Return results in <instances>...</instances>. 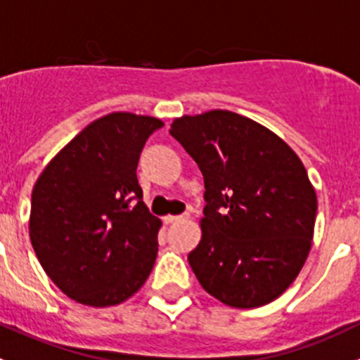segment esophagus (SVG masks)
I'll list each match as a JSON object with an SVG mask.
<instances>
[{"label":"esophagus","instance_id":"obj_1","mask_svg":"<svg viewBox=\"0 0 360 360\" xmlns=\"http://www.w3.org/2000/svg\"><path fill=\"white\" fill-rule=\"evenodd\" d=\"M188 215H167L165 217V222L167 224H176V222H181V220H186Z\"/></svg>","mask_w":360,"mask_h":360}]
</instances>
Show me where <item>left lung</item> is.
Here are the masks:
<instances>
[{
    "mask_svg": "<svg viewBox=\"0 0 360 360\" xmlns=\"http://www.w3.org/2000/svg\"><path fill=\"white\" fill-rule=\"evenodd\" d=\"M204 177L202 236L188 262L224 305L255 309L289 289L312 248L317 197L296 152L231 111L174 120Z\"/></svg>",
    "mask_w": 360,
    "mask_h": 360,
    "instance_id": "left-lung-1",
    "label": "left lung"
}]
</instances>
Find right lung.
I'll return each instance as SVG.
<instances>
[{
	"mask_svg": "<svg viewBox=\"0 0 360 360\" xmlns=\"http://www.w3.org/2000/svg\"><path fill=\"white\" fill-rule=\"evenodd\" d=\"M161 127L152 116H102L46 165L32 190V248L77 303L118 305L154 267L161 220L141 200L136 168L145 141Z\"/></svg>",
	"mask_w": 360,
	"mask_h": 360,
	"instance_id": "obj_1",
	"label": "right lung"
}]
</instances>
